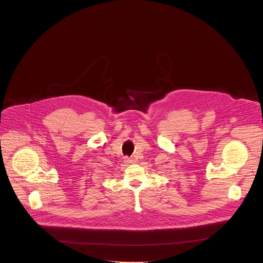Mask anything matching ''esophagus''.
I'll return each mask as SVG.
<instances>
[{
  "mask_svg": "<svg viewBox=\"0 0 263 263\" xmlns=\"http://www.w3.org/2000/svg\"><path fill=\"white\" fill-rule=\"evenodd\" d=\"M124 161H125V162H129V163H132V162H134V158L125 157V158H124Z\"/></svg>",
  "mask_w": 263,
  "mask_h": 263,
  "instance_id": "1",
  "label": "esophagus"
}]
</instances>
